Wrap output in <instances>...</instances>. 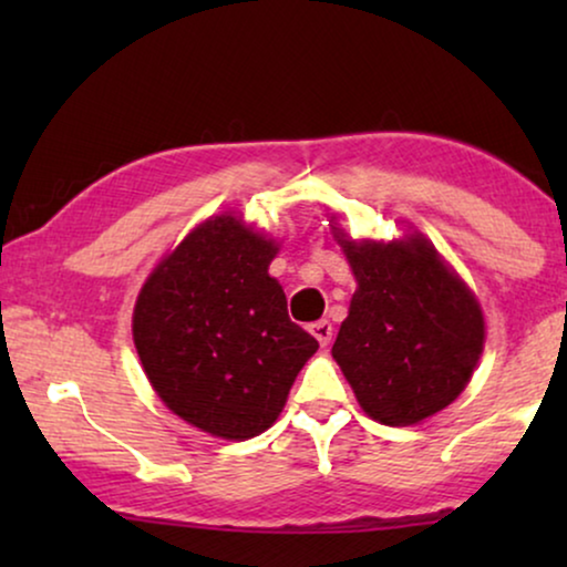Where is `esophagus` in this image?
<instances>
[{
    "label": "esophagus",
    "instance_id": "34e87169",
    "mask_svg": "<svg viewBox=\"0 0 567 567\" xmlns=\"http://www.w3.org/2000/svg\"><path fill=\"white\" fill-rule=\"evenodd\" d=\"M309 332H312V336L320 340V346H328L332 340V322L330 320H317V322L309 324Z\"/></svg>",
    "mask_w": 567,
    "mask_h": 567
}]
</instances>
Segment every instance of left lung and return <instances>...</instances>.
I'll return each mask as SVG.
<instances>
[{
	"label": "left lung",
	"instance_id": "obj_1",
	"mask_svg": "<svg viewBox=\"0 0 567 567\" xmlns=\"http://www.w3.org/2000/svg\"><path fill=\"white\" fill-rule=\"evenodd\" d=\"M355 276L332 346L363 413L413 425L460 398L485 343L483 309L429 239L355 243L338 235Z\"/></svg>",
	"mask_w": 567,
	"mask_h": 567
}]
</instances>
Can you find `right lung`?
Segmentation results:
<instances>
[{"label": "right lung", "instance_id": "right-lung-1", "mask_svg": "<svg viewBox=\"0 0 567 567\" xmlns=\"http://www.w3.org/2000/svg\"><path fill=\"white\" fill-rule=\"evenodd\" d=\"M278 245L221 214L198 224L138 291L134 343L159 400L212 436L245 441L276 423L320 343L289 320L268 276Z\"/></svg>", "mask_w": 567, "mask_h": 567}]
</instances>
